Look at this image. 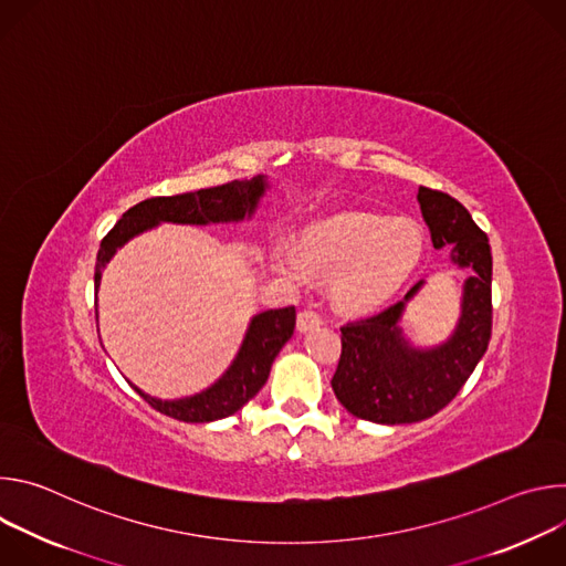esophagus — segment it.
<instances>
[{"instance_id":"obj_1","label":"esophagus","mask_w":566,"mask_h":566,"mask_svg":"<svg viewBox=\"0 0 566 566\" xmlns=\"http://www.w3.org/2000/svg\"><path fill=\"white\" fill-rule=\"evenodd\" d=\"M322 325V315L313 308H302L297 313V329L300 332H311V329H317Z\"/></svg>"}]
</instances>
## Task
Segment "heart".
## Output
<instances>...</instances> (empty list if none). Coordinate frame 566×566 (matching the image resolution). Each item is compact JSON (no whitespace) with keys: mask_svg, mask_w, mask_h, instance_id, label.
<instances>
[{"mask_svg":"<svg viewBox=\"0 0 566 566\" xmlns=\"http://www.w3.org/2000/svg\"><path fill=\"white\" fill-rule=\"evenodd\" d=\"M423 234L408 219L340 214L311 226L300 251L282 247L277 266L306 282L311 273L332 280V297L345 311H365L389 300L417 269Z\"/></svg>","mask_w":566,"mask_h":566,"instance_id":"1","label":"heart"}]
</instances>
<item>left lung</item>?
<instances>
[{"label": "left lung", "mask_w": 566, "mask_h": 566, "mask_svg": "<svg viewBox=\"0 0 566 566\" xmlns=\"http://www.w3.org/2000/svg\"><path fill=\"white\" fill-rule=\"evenodd\" d=\"M423 219L434 249L452 247V262L472 269L463 286L457 332L437 349H415L402 338L398 317L406 300L340 327V360L332 378L338 400L356 419L396 426L434 417L457 396L486 354L493 332V258L489 237L450 195L419 188Z\"/></svg>", "instance_id": "8db88e82"}]
</instances>
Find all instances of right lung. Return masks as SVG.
I'll list each match as a JSON object with an SVG mask.
<instances>
[{"label":"right lung","instance_id":"obj_1","mask_svg":"<svg viewBox=\"0 0 566 566\" xmlns=\"http://www.w3.org/2000/svg\"><path fill=\"white\" fill-rule=\"evenodd\" d=\"M266 190L264 177L251 181H230L217 188L184 192L175 197H151L129 208L116 226L103 237L96 258V289L101 286L103 269L118 247L134 234L160 223H217L251 217ZM295 329V306L271 308L251 319L244 345L228 371L206 391L179 400H158L134 387L149 408L184 423H208L234 415L264 387L271 365Z\"/></svg>","mask_w":566,"mask_h":566}]
</instances>
